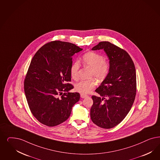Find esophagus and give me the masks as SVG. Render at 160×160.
<instances>
[{
    "label": "esophagus",
    "mask_w": 160,
    "mask_h": 160,
    "mask_svg": "<svg viewBox=\"0 0 160 160\" xmlns=\"http://www.w3.org/2000/svg\"><path fill=\"white\" fill-rule=\"evenodd\" d=\"M88 96V95H86V94H80V97L82 98H86Z\"/></svg>",
    "instance_id": "1"
}]
</instances>
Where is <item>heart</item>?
<instances>
[{"label":"heart","mask_w":160,"mask_h":160,"mask_svg":"<svg viewBox=\"0 0 160 160\" xmlns=\"http://www.w3.org/2000/svg\"><path fill=\"white\" fill-rule=\"evenodd\" d=\"M82 62L85 67L91 68L89 77H94L99 82H102L108 76L110 70V63L109 60L104 58L103 55L96 52H88L82 57ZM80 63L75 61L70 67V74L72 78L77 80ZM97 85L95 78L82 80L75 84L76 90L82 94L88 93Z\"/></svg>","instance_id":"heart-1"}]
</instances>
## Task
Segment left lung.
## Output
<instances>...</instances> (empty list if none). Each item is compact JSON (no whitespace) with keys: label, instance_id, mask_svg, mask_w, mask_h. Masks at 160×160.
<instances>
[{"label":"left lung","instance_id":"obj_1","mask_svg":"<svg viewBox=\"0 0 160 160\" xmlns=\"http://www.w3.org/2000/svg\"><path fill=\"white\" fill-rule=\"evenodd\" d=\"M104 50L110 63L109 74L92 96L91 119L98 127L110 129L118 125L132 108L137 92L134 63L125 50L108 41L100 42L92 50Z\"/></svg>","mask_w":160,"mask_h":160}]
</instances>
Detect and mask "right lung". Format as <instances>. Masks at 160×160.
<instances>
[{
  "instance_id": "obj_1",
  "label": "right lung",
  "mask_w": 160,
  "mask_h": 160,
  "mask_svg": "<svg viewBox=\"0 0 160 160\" xmlns=\"http://www.w3.org/2000/svg\"><path fill=\"white\" fill-rule=\"evenodd\" d=\"M75 44L54 41L41 47L31 61L24 80L29 108L40 123L54 127L66 121L80 94L68 92L72 57L82 51Z\"/></svg>"
}]
</instances>
